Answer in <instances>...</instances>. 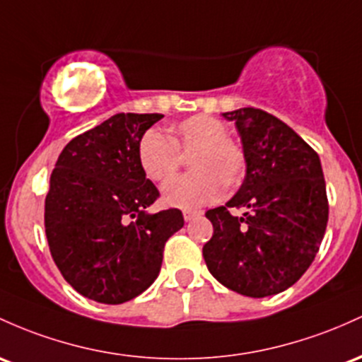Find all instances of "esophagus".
<instances>
[{
    "label": "esophagus",
    "mask_w": 362,
    "mask_h": 362,
    "mask_svg": "<svg viewBox=\"0 0 362 362\" xmlns=\"http://www.w3.org/2000/svg\"><path fill=\"white\" fill-rule=\"evenodd\" d=\"M202 211H192V209H187V211H184V220L185 221H192L194 218L201 216Z\"/></svg>",
    "instance_id": "esophagus-1"
}]
</instances>
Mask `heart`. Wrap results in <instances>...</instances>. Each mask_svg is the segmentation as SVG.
I'll return each mask as SVG.
<instances>
[{
  "label": "heart",
  "instance_id": "heart-1",
  "mask_svg": "<svg viewBox=\"0 0 362 362\" xmlns=\"http://www.w3.org/2000/svg\"><path fill=\"white\" fill-rule=\"evenodd\" d=\"M189 156L190 173L175 180L163 192V204L170 208H196L216 199L221 184L239 185L245 175V153L239 142L226 137V125L209 115H194L166 129V136L144 134L137 148V160L146 178L158 185L173 180L180 168V156Z\"/></svg>",
  "mask_w": 362,
  "mask_h": 362
}]
</instances>
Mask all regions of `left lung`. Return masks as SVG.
Here are the masks:
<instances>
[{
	"label": "left lung",
	"mask_w": 362,
	"mask_h": 362,
	"mask_svg": "<svg viewBox=\"0 0 362 362\" xmlns=\"http://www.w3.org/2000/svg\"><path fill=\"white\" fill-rule=\"evenodd\" d=\"M221 117L235 122L247 165L235 196L206 211L214 232L202 256L209 273L230 291L275 296L304 275L327 230L320 156L287 123L263 110L239 108ZM230 207L248 211L233 217Z\"/></svg>",
	"instance_id": "1"
}]
</instances>
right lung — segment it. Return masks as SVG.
Wrapping results in <instances>:
<instances>
[{"instance_id":"add662e5","label":"right lung","mask_w":362,"mask_h":362,"mask_svg":"<svg viewBox=\"0 0 362 362\" xmlns=\"http://www.w3.org/2000/svg\"><path fill=\"white\" fill-rule=\"evenodd\" d=\"M160 113H117L58 156L45 204L51 256L78 293L101 304L134 299L160 275L165 242L184 226L178 209L148 213L160 196L137 148Z\"/></svg>"}]
</instances>
